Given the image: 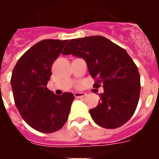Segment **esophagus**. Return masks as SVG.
Returning <instances> with one entry per match:
<instances>
[{"label": "esophagus", "mask_w": 159, "mask_h": 159, "mask_svg": "<svg viewBox=\"0 0 159 159\" xmlns=\"http://www.w3.org/2000/svg\"><path fill=\"white\" fill-rule=\"evenodd\" d=\"M74 95L76 99H80V98H83V97L86 96V93L84 92H75Z\"/></svg>", "instance_id": "1"}]
</instances>
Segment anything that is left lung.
Returning a JSON list of instances; mask_svg holds the SVG:
<instances>
[{
	"label": "left lung",
	"mask_w": 159,
	"mask_h": 159,
	"mask_svg": "<svg viewBox=\"0 0 159 159\" xmlns=\"http://www.w3.org/2000/svg\"><path fill=\"white\" fill-rule=\"evenodd\" d=\"M62 54L83 58L95 79V88L102 85L99 104L89 111L96 124L115 129L134 115L140 95V75L127 51L101 36L72 39Z\"/></svg>",
	"instance_id": "1"
}]
</instances>
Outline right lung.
<instances>
[{
	"instance_id": "add662e5",
	"label": "right lung",
	"mask_w": 159,
	"mask_h": 159,
	"mask_svg": "<svg viewBox=\"0 0 159 159\" xmlns=\"http://www.w3.org/2000/svg\"><path fill=\"white\" fill-rule=\"evenodd\" d=\"M67 40H43L18 60L11 77L16 108L32 128L52 133L65 124L75 97L64 92L57 95L47 88L52 66Z\"/></svg>"
}]
</instances>
